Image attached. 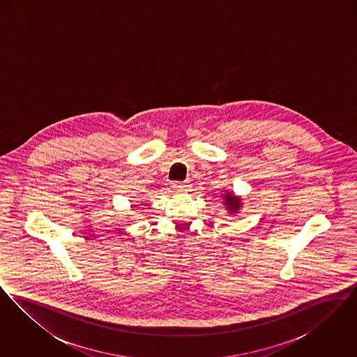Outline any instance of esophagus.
Here are the masks:
<instances>
[{"mask_svg": "<svg viewBox=\"0 0 357 357\" xmlns=\"http://www.w3.org/2000/svg\"><path fill=\"white\" fill-rule=\"evenodd\" d=\"M172 187H174L175 191L182 192V191H186L187 188H188V183L187 182H174Z\"/></svg>", "mask_w": 357, "mask_h": 357, "instance_id": "1", "label": "esophagus"}]
</instances>
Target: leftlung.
Returning a JSON list of instances; mask_svg holds the SVG:
<instances>
[{
  "instance_id": "1",
  "label": "left lung",
  "mask_w": 357,
  "mask_h": 357,
  "mask_svg": "<svg viewBox=\"0 0 357 357\" xmlns=\"http://www.w3.org/2000/svg\"><path fill=\"white\" fill-rule=\"evenodd\" d=\"M223 191H225V194H222L223 206L226 207L229 214L236 215V214L239 213V210L242 207V198L238 197L236 194H233L231 191H227V190H223Z\"/></svg>"
}]
</instances>
